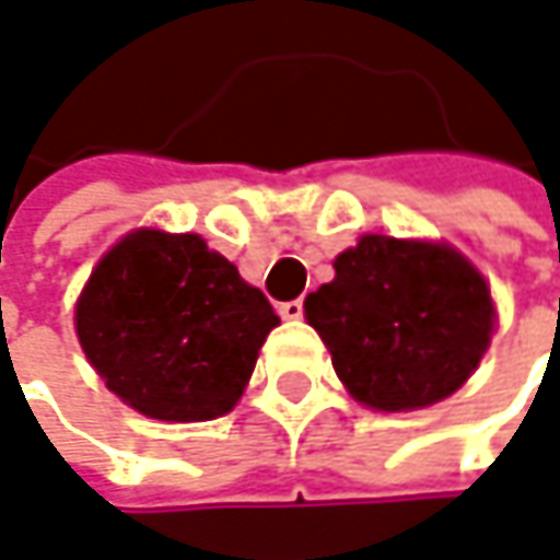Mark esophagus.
Returning <instances> with one entry per match:
<instances>
[{
  "mask_svg": "<svg viewBox=\"0 0 560 560\" xmlns=\"http://www.w3.org/2000/svg\"><path fill=\"white\" fill-rule=\"evenodd\" d=\"M279 314L284 317V320H301V317H304V301H301V298H294V301H281Z\"/></svg>",
  "mask_w": 560,
  "mask_h": 560,
  "instance_id": "obj_1",
  "label": "esophagus"
}]
</instances>
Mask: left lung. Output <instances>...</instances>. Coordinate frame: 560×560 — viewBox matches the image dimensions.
Listing matches in <instances>:
<instances>
[{"mask_svg":"<svg viewBox=\"0 0 560 560\" xmlns=\"http://www.w3.org/2000/svg\"><path fill=\"white\" fill-rule=\"evenodd\" d=\"M332 269L304 311L355 400L417 410L468 382L493 332V304L465 256L372 233Z\"/></svg>","mask_w":560,"mask_h":560,"instance_id":"obj_1","label":"left lung"}]
</instances>
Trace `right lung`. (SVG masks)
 Here are the masks:
<instances>
[{
	"label": "right lung",
	"mask_w": 560,
	"mask_h": 560,
	"mask_svg": "<svg viewBox=\"0 0 560 560\" xmlns=\"http://www.w3.org/2000/svg\"><path fill=\"white\" fill-rule=\"evenodd\" d=\"M279 314L195 233H128L77 304L85 359L125 404L166 423L233 410Z\"/></svg>",
	"instance_id": "right-lung-1"
}]
</instances>
